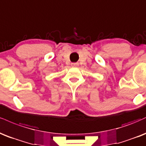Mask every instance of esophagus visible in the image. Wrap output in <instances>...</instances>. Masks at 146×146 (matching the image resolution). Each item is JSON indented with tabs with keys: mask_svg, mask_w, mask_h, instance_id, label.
Instances as JSON below:
<instances>
[{
	"mask_svg": "<svg viewBox=\"0 0 146 146\" xmlns=\"http://www.w3.org/2000/svg\"><path fill=\"white\" fill-rule=\"evenodd\" d=\"M71 65H72V66H73V67H78V66H79V63H72Z\"/></svg>",
	"mask_w": 146,
	"mask_h": 146,
	"instance_id": "1",
	"label": "esophagus"
}]
</instances>
